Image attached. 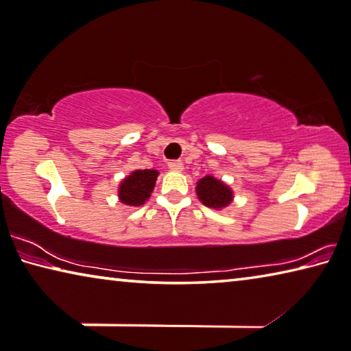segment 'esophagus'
<instances>
[{"label": "esophagus", "instance_id": "obj_1", "mask_svg": "<svg viewBox=\"0 0 351 351\" xmlns=\"http://www.w3.org/2000/svg\"><path fill=\"white\" fill-rule=\"evenodd\" d=\"M169 169H171V171H174V172H180V171H183V163H182V160L169 161Z\"/></svg>", "mask_w": 351, "mask_h": 351}]
</instances>
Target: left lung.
I'll list each match as a JSON object with an SVG mask.
<instances>
[{
  "instance_id": "obj_1",
  "label": "left lung",
  "mask_w": 351,
  "mask_h": 351,
  "mask_svg": "<svg viewBox=\"0 0 351 351\" xmlns=\"http://www.w3.org/2000/svg\"><path fill=\"white\" fill-rule=\"evenodd\" d=\"M196 193L199 201L210 208H224L234 199L230 188L212 176H206L197 182Z\"/></svg>"
}]
</instances>
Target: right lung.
I'll return each mask as SVG.
<instances>
[{
	"label": "right lung",
	"instance_id": "right-lung-1",
	"mask_svg": "<svg viewBox=\"0 0 351 351\" xmlns=\"http://www.w3.org/2000/svg\"><path fill=\"white\" fill-rule=\"evenodd\" d=\"M158 171L155 169H138L125 177L119 185V199L122 204L132 207L143 206L154 191L157 182Z\"/></svg>",
	"mask_w": 351,
	"mask_h": 351
}]
</instances>
